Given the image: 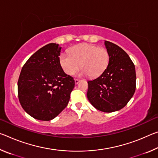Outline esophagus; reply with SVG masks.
<instances>
[{
  "label": "esophagus",
  "mask_w": 158,
  "mask_h": 158,
  "mask_svg": "<svg viewBox=\"0 0 158 158\" xmlns=\"http://www.w3.org/2000/svg\"><path fill=\"white\" fill-rule=\"evenodd\" d=\"M79 81H80V80L79 79H74V81H75V84H78V83L79 82Z\"/></svg>",
  "instance_id": "1"
}]
</instances>
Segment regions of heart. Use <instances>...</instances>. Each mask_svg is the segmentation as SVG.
<instances>
[{"label":"heart","mask_w":158,"mask_h":158,"mask_svg":"<svg viewBox=\"0 0 158 158\" xmlns=\"http://www.w3.org/2000/svg\"><path fill=\"white\" fill-rule=\"evenodd\" d=\"M69 53H62L60 56V65L68 75L74 74L81 65V75L98 77L107 68L110 59L107 49L89 43L76 45Z\"/></svg>","instance_id":"obj_1"}]
</instances>
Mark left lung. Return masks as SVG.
Masks as SVG:
<instances>
[{
    "label": "left lung",
    "mask_w": 158,
    "mask_h": 158,
    "mask_svg": "<svg viewBox=\"0 0 158 158\" xmlns=\"http://www.w3.org/2000/svg\"><path fill=\"white\" fill-rule=\"evenodd\" d=\"M110 56L107 68L88 81L87 98L91 105L103 112H114L124 107L136 89L135 67L129 56L118 45L105 41Z\"/></svg>",
    "instance_id": "8db88e82"
}]
</instances>
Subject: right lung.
Here are the masks:
<instances>
[{
  "instance_id": "add662e5",
  "label": "right lung",
  "mask_w": 158,
  "mask_h": 158,
  "mask_svg": "<svg viewBox=\"0 0 158 158\" xmlns=\"http://www.w3.org/2000/svg\"><path fill=\"white\" fill-rule=\"evenodd\" d=\"M61 47L45 45L28 58L18 80V97L26 113L40 121H51L68 105L75 85L60 63Z\"/></svg>"
}]
</instances>
